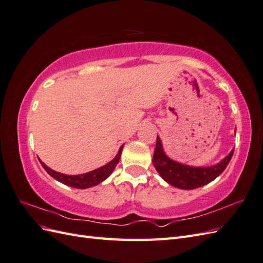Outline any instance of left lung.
I'll list each match as a JSON object with an SVG mask.
<instances>
[{"instance_id":"1","label":"left lung","mask_w":263,"mask_h":263,"mask_svg":"<svg viewBox=\"0 0 263 263\" xmlns=\"http://www.w3.org/2000/svg\"><path fill=\"white\" fill-rule=\"evenodd\" d=\"M236 133V129H235ZM234 155V149L220 162L211 166H192L172 160L165 155L161 140L157 136L153 163L160 177L169 184L182 190L201 187L216 179L228 165Z\"/></svg>"}]
</instances>
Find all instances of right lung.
Listing matches in <instances>:
<instances>
[{
    "mask_svg": "<svg viewBox=\"0 0 263 263\" xmlns=\"http://www.w3.org/2000/svg\"><path fill=\"white\" fill-rule=\"evenodd\" d=\"M124 145L119 148L118 153L116 155V157L113 159L112 161L107 162L105 165L101 166L99 169H95L93 171L86 172L83 174H79V176H68V174H63L60 172L54 171L50 168H48L43 161H41L43 168L47 171V173L51 176L53 179H55L57 181L63 183L68 186L71 187H76V189H87V187H92L94 185L100 184L101 182H103L104 180H106L112 172L114 171L115 166L117 165L119 159H121V154L123 150Z\"/></svg>",
    "mask_w": 263,
    "mask_h": 263,
    "instance_id": "obj_1",
    "label": "right lung"
}]
</instances>
